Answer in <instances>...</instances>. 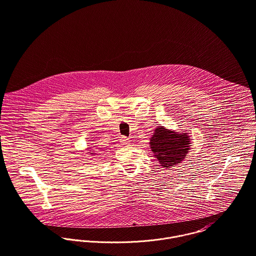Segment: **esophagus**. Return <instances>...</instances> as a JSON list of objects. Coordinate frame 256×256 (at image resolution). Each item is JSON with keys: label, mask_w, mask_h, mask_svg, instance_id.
<instances>
[{"label": "esophagus", "mask_w": 256, "mask_h": 256, "mask_svg": "<svg viewBox=\"0 0 256 256\" xmlns=\"http://www.w3.org/2000/svg\"><path fill=\"white\" fill-rule=\"evenodd\" d=\"M120 140H121V143H122L123 145H128V144H129V142H130V141H129V139H128V138H126V137H122Z\"/></svg>", "instance_id": "34e87169"}]
</instances>
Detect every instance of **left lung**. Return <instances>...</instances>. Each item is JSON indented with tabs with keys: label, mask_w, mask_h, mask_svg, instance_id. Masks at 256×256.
I'll return each instance as SVG.
<instances>
[{
	"label": "left lung",
	"mask_w": 256,
	"mask_h": 256,
	"mask_svg": "<svg viewBox=\"0 0 256 256\" xmlns=\"http://www.w3.org/2000/svg\"><path fill=\"white\" fill-rule=\"evenodd\" d=\"M190 138L186 134H178L158 127L151 138L150 145L154 156L162 167L169 169L180 163L190 149Z\"/></svg>",
	"instance_id": "1"
}]
</instances>
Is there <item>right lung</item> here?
<instances>
[{
	"label": "right lung",
	"mask_w": 256,
	"mask_h": 256,
	"mask_svg": "<svg viewBox=\"0 0 256 256\" xmlns=\"http://www.w3.org/2000/svg\"><path fill=\"white\" fill-rule=\"evenodd\" d=\"M91 154H92V153H91Z\"/></svg>",
	"instance_id": "add662e5"
}]
</instances>
